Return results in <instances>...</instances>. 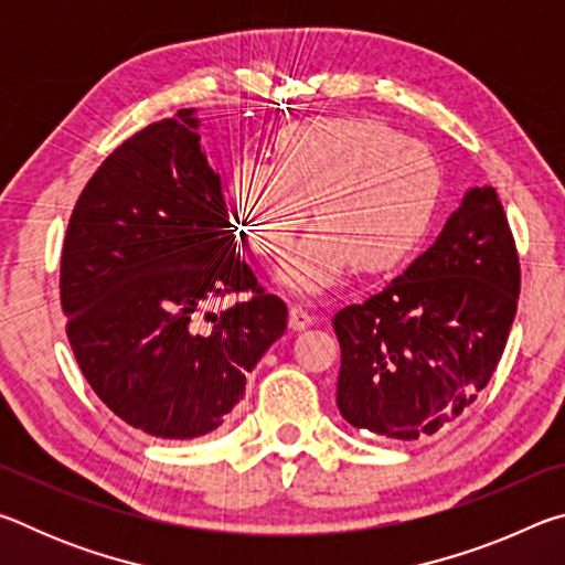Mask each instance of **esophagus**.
<instances>
[{"label": "esophagus", "mask_w": 565, "mask_h": 565, "mask_svg": "<svg viewBox=\"0 0 565 565\" xmlns=\"http://www.w3.org/2000/svg\"><path fill=\"white\" fill-rule=\"evenodd\" d=\"M313 323V317L309 311L303 309L301 303H296V306H291L289 309V327L294 329V331H303V329H309Z\"/></svg>", "instance_id": "obj_1"}]
</instances>
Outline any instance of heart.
I'll return each mask as SVG.
<instances>
[{
  "label": "heart",
  "mask_w": 565,
  "mask_h": 565,
  "mask_svg": "<svg viewBox=\"0 0 565 565\" xmlns=\"http://www.w3.org/2000/svg\"><path fill=\"white\" fill-rule=\"evenodd\" d=\"M444 194L441 161L394 127L356 117L309 119L274 139V164L238 159L224 199L244 242L281 256L313 204L317 226L279 269L296 296H319L361 266L398 269L431 232Z\"/></svg>",
  "instance_id": "obj_1"
}]
</instances>
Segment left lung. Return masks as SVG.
<instances>
[{
  "instance_id": "obj_1",
  "label": "left lung",
  "mask_w": 565,
  "mask_h": 565,
  "mask_svg": "<svg viewBox=\"0 0 565 565\" xmlns=\"http://www.w3.org/2000/svg\"><path fill=\"white\" fill-rule=\"evenodd\" d=\"M519 294V252L499 194L466 191L398 279L333 317L341 416L398 441L451 424L499 366Z\"/></svg>"
}]
</instances>
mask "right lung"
<instances>
[{"instance_id":"right-lung-1","label":"right lung","mask_w":565,"mask_h":565,"mask_svg":"<svg viewBox=\"0 0 565 565\" xmlns=\"http://www.w3.org/2000/svg\"><path fill=\"white\" fill-rule=\"evenodd\" d=\"M196 127L194 109H179L104 159L60 269L66 337L94 394L139 431L181 441L224 424L289 317L236 254ZM228 292L249 299L203 312Z\"/></svg>"}]
</instances>
